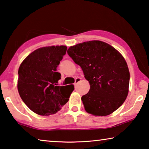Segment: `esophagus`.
Listing matches in <instances>:
<instances>
[{"instance_id": "obj_1", "label": "esophagus", "mask_w": 149, "mask_h": 149, "mask_svg": "<svg viewBox=\"0 0 149 149\" xmlns=\"http://www.w3.org/2000/svg\"><path fill=\"white\" fill-rule=\"evenodd\" d=\"M80 80H81V79H80V78H77L76 79H75V82H74V86H77V84L79 83V82L80 81Z\"/></svg>"}]
</instances>
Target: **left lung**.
I'll list each match as a JSON object with an SVG mask.
<instances>
[{
    "instance_id": "left-lung-1",
    "label": "left lung",
    "mask_w": 149,
    "mask_h": 149,
    "mask_svg": "<svg viewBox=\"0 0 149 149\" xmlns=\"http://www.w3.org/2000/svg\"><path fill=\"white\" fill-rule=\"evenodd\" d=\"M79 65L91 88L81 100L94 116H106L118 109L129 92L130 74L125 58L115 48L101 41L71 46L67 51Z\"/></svg>"
}]
</instances>
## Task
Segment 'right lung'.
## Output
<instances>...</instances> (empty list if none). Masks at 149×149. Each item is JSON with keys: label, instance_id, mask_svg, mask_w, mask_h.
<instances>
[{"label": "right lung", "instance_id": "1", "mask_svg": "<svg viewBox=\"0 0 149 149\" xmlns=\"http://www.w3.org/2000/svg\"><path fill=\"white\" fill-rule=\"evenodd\" d=\"M64 45L39 48L30 53L18 69V90L22 100L31 111L49 116L69 101L73 85L57 86L61 74L57 67L66 54Z\"/></svg>", "mask_w": 149, "mask_h": 149}]
</instances>
